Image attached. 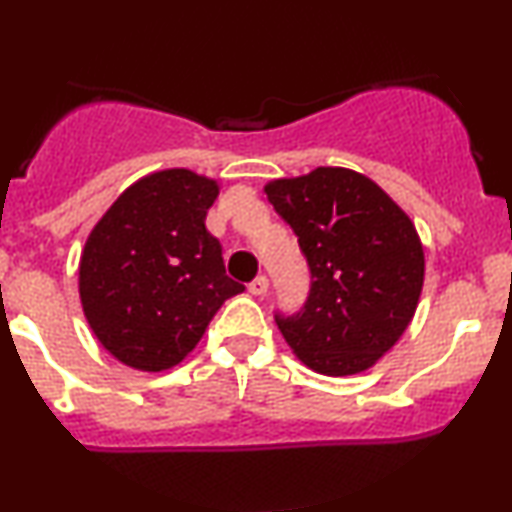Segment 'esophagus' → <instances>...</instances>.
I'll list each match as a JSON object with an SVG mask.
<instances>
[{"label": "esophagus", "instance_id": "obj_1", "mask_svg": "<svg viewBox=\"0 0 512 512\" xmlns=\"http://www.w3.org/2000/svg\"><path fill=\"white\" fill-rule=\"evenodd\" d=\"M248 289H250L252 296H264V293L269 291V279H267V276H257L255 281H250Z\"/></svg>", "mask_w": 512, "mask_h": 512}]
</instances>
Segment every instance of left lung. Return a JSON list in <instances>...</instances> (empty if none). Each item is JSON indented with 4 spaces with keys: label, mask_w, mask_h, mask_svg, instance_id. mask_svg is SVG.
<instances>
[{
    "label": "left lung",
    "mask_w": 512,
    "mask_h": 512,
    "mask_svg": "<svg viewBox=\"0 0 512 512\" xmlns=\"http://www.w3.org/2000/svg\"><path fill=\"white\" fill-rule=\"evenodd\" d=\"M310 267L308 301L274 320L308 368L354 375L407 330L424 286L414 223L373 180L349 168H315L264 187Z\"/></svg>",
    "instance_id": "1"
}]
</instances>
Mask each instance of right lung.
<instances>
[{"mask_svg":"<svg viewBox=\"0 0 512 512\" xmlns=\"http://www.w3.org/2000/svg\"><path fill=\"white\" fill-rule=\"evenodd\" d=\"M216 197V180L158 170L127 187L88 236L81 305L98 342L125 366H178L223 301L245 291L204 226Z\"/></svg>","mask_w":512,"mask_h":512,"instance_id":"1","label":"right lung"}]
</instances>
